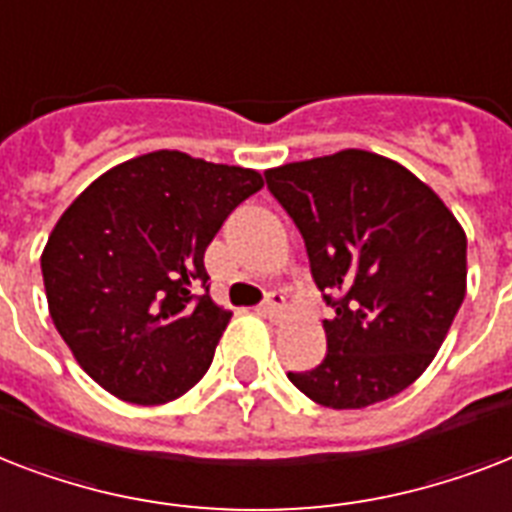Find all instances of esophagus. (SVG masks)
<instances>
[{"label": "esophagus", "instance_id": "34e87169", "mask_svg": "<svg viewBox=\"0 0 512 512\" xmlns=\"http://www.w3.org/2000/svg\"><path fill=\"white\" fill-rule=\"evenodd\" d=\"M285 307H288V301H285L283 293L272 291V293H267V299L261 301V307H259V310L264 312V315H267V318H277V315H280V312H283Z\"/></svg>", "mask_w": 512, "mask_h": 512}]
</instances>
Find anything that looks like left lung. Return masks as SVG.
Segmentation results:
<instances>
[{
    "label": "left lung",
    "instance_id": "1",
    "mask_svg": "<svg viewBox=\"0 0 512 512\" xmlns=\"http://www.w3.org/2000/svg\"><path fill=\"white\" fill-rule=\"evenodd\" d=\"M334 307L326 358L288 374L328 408L398 395L433 363L467 291V237L411 170L363 149L264 170Z\"/></svg>",
    "mask_w": 512,
    "mask_h": 512
}]
</instances>
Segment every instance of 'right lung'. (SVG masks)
Returning a JSON list of instances; mask_svg holds the SVG:
<instances>
[{
  "label": "right lung",
  "instance_id": "add662e5",
  "mask_svg": "<svg viewBox=\"0 0 512 512\" xmlns=\"http://www.w3.org/2000/svg\"><path fill=\"white\" fill-rule=\"evenodd\" d=\"M261 186L259 170L160 149L106 170L63 211L42 251L47 307L93 382L138 406L200 382L232 318L208 293L205 248Z\"/></svg>",
  "mask_w": 512,
  "mask_h": 512
}]
</instances>
